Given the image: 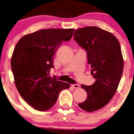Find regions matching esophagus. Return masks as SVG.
Instances as JSON below:
<instances>
[{
	"instance_id": "obj_1",
	"label": "esophagus",
	"mask_w": 134,
	"mask_h": 134,
	"mask_svg": "<svg viewBox=\"0 0 134 134\" xmlns=\"http://www.w3.org/2000/svg\"><path fill=\"white\" fill-rule=\"evenodd\" d=\"M72 87L74 89H77L79 88V85H78V84H73V85H72Z\"/></svg>"
}]
</instances>
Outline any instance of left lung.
Masks as SVG:
<instances>
[{
  "label": "left lung",
  "instance_id": "obj_1",
  "mask_svg": "<svg viewBox=\"0 0 134 134\" xmlns=\"http://www.w3.org/2000/svg\"><path fill=\"white\" fill-rule=\"evenodd\" d=\"M74 36L86 51L91 73L96 79L93 85H81L88 97L78 106L86 111H97L111 100L122 76L124 61L120 44L111 33L95 26L78 29Z\"/></svg>",
  "mask_w": 134,
  "mask_h": 134
}]
</instances>
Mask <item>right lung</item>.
<instances>
[{
	"mask_svg": "<svg viewBox=\"0 0 134 134\" xmlns=\"http://www.w3.org/2000/svg\"><path fill=\"white\" fill-rule=\"evenodd\" d=\"M74 29H46L23 36L11 59L15 83L19 93L34 109L52 107L59 92L70 85L51 78L53 56L60 44L72 38Z\"/></svg>",
	"mask_w": 134,
	"mask_h": 134,
	"instance_id": "add662e5",
	"label": "right lung"
}]
</instances>
